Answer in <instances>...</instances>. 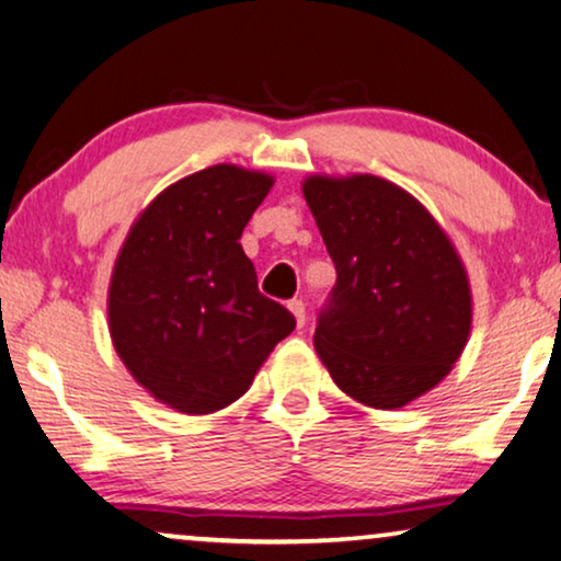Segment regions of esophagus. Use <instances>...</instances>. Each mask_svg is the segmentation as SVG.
Returning a JSON list of instances; mask_svg holds the SVG:
<instances>
[{"label":"esophagus","instance_id":"34e87169","mask_svg":"<svg viewBox=\"0 0 561 561\" xmlns=\"http://www.w3.org/2000/svg\"><path fill=\"white\" fill-rule=\"evenodd\" d=\"M287 307L291 310V314H295L297 328H302L305 320H307V312H305V302H302V299H289Z\"/></svg>","mask_w":561,"mask_h":561}]
</instances>
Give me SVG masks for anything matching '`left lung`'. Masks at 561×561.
<instances>
[{"label":"left lung","instance_id":"1","mask_svg":"<svg viewBox=\"0 0 561 561\" xmlns=\"http://www.w3.org/2000/svg\"><path fill=\"white\" fill-rule=\"evenodd\" d=\"M302 191L337 274L314 348L348 397L404 407L437 386L468 343L460 256L424 205L389 180L314 175Z\"/></svg>","mask_w":561,"mask_h":561}]
</instances>
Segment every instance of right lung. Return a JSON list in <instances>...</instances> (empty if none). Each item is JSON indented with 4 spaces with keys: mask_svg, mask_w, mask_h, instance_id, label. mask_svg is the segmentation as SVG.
<instances>
[{
    "mask_svg": "<svg viewBox=\"0 0 561 561\" xmlns=\"http://www.w3.org/2000/svg\"><path fill=\"white\" fill-rule=\"evenodd\" d=\"M272 178L216 164L157 195L129 231L108 289L114 348L172 409L233 404L295 314L259 291L241 233Z\"/></svg>",
    "mask_w": 561,
    "mask_h": 561,
    "instance_id": "add662e5",
    "label": "right lung"
}]
</instances>
